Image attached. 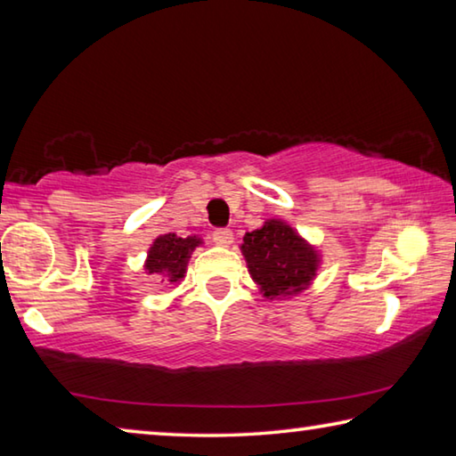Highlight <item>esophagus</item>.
I'll return each mask as SVG.
<instances>
[{
    "label": "esophagus",
    "mask_w": 456,
    "mask_h": 456,
    "mask_svg": "<svg viewBox=\"0 0 456 456\" xmlns=\"http://www.w3.org/2000/svg\"><path fill=\"white\" fill-rule=\"evenodd\" d=\"M213 241L221 247H229L231 243H233V231L231 229L213 231Z\"/></svg>",
    "instance_id": "34e87169"
}]
</instances>
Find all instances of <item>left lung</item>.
<instances>
[{
  "instance_id": "left-lung-1",
  "label": "left lung",
  "mask_w": 456,
  "mask_h": 456,
  "mask_svg": "<svg viewBox=\"0 0 456 456\" xmlns=\"http://www.w3.org/2000/svg\"><path fill=\"white\" fill-rule=\"evenodd\" d=\"M241 253L264 297H289L307 289L320 267V251L281 219L245 233Z\"/></svg>"
}]
</instances>
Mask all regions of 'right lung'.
<instances>
[{"mask_svg":"<svg viewBox=\"0 0 456 456\" xmlns=\"http://www.w3.org/2000/svg\"><path fill=\"white\" fill-rule=\"evenodd\" d=\"M200 237H179L175 233H165L157 237L151 245L149 256L144 261V272L149 275H157L163 281L176 283L184 277L191 253L199 247Z\"/></svg>","mask_w":456,"mask_h":456,"instance_id":"1","label":"right lung"}]
</instances>
